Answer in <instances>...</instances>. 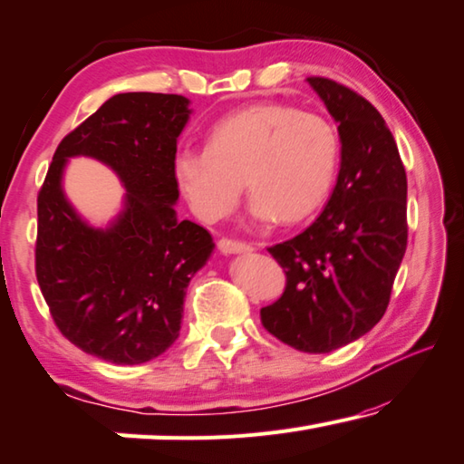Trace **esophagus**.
I'll return each instance as SVG.
<instances>
[{
  "instance_id": "obj_1",
  "label": "esophagus",
  "mask_w": 464,
  "mask_h": 464,
  "mask_svg": "<svg viewBox=\"0 0 464 464\" xmlns=\"http://www.w3.org/2000/svg\"><path fill=\"white\" fill-rule=\"evenodd\" d=\"M218 249L223 254H247V252H252V246L246 244V241L223 237L218 241Z\"/></svg>"
}]
</instances>
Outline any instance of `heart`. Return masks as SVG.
I'll return each mask as SVG.
<instances>
[{"label":"heart","instance_id":"1","mask_svg":"<svg viewBox=\"0 0 464 464\" xmlns=\"http://www.w3.org/2000/svg\"><path fill=\"white\" fill-rule=\"evenodd\" d=\"M336 165L333 123L278 102L241 109L215 123L208 146L186 144L173 154L183 198L208 223L235 208L244 179L254 223H299L326 200Z\"/></svg>","mask_w":464,"mask_h":464}]
</instances>
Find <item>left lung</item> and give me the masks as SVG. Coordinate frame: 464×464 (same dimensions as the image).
I'll return each instance as SVG.
<instances>
[{
    "label": "left lung",
    "instance_id": "1",
    "mask_svg": "<svg viewBox=\"0 0 464 464\" xmlns=\"http://www.w3.org/2000/svg\"><path fill=\"white\" fill-rule=\"evenodd\" d=\"M336 121L341 169L322 215L268 247L286 275L283 297L262 307L270 334L304 353L344 347L384 315L407 249V173L384 117L328 78H307Z\"/></svg>",
    "mask_w": 464,
    "mask_h": 464
}]
</instances>
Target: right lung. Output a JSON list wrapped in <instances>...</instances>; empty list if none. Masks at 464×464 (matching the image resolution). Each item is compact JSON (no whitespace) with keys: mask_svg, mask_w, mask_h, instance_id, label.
<instances>
[{"mask_svg":"<svg viewBox=\"0 0 464 464\" xmlns=\"http://www.w3.org/2000/svg\"><path fill=\"white\" fill-rule=\"evenodd\" d=\"M189 115L181 94H115L62 140L36 200L43 297L62 334L109 363H146L178 341L188 285L215 249L204 227L175 210L173 154ZM73 156L99 160L127 189L105 227L88 224L64 196Z\"/></svg>","mask_w":464,"mask_h":464,"instance_id":"obj_1","label":"right lung"}]
</instances>
